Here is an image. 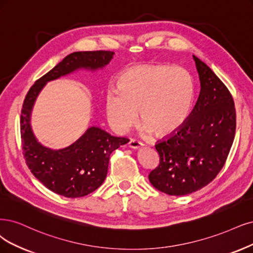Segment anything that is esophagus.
Listing matches in <instances>:
<instances>
[{"label":"esophagus","instance_id":"34e87169","mask_svg":"<svg viewBox=\"0 0 253 253\" xmlns=\"http://www.w3.org/2000/svg\"><path fill=\"white\" fill-rule=\"evenodd\" d=\"M144 145L141 143L136 141V139H130L129 141V147L131 149H139L141 147H143Z\"/></svg>","mask_w":253,"mask_h":253}]
</instances>
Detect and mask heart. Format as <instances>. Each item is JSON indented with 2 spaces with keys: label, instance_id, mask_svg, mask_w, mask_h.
Listing matches in <instances>:
<instances>
[{
  "label": "heart",
  "instance_id": "obj_1",
  "mask_svg": "<svg viewBox=\"0 0 253 253\" xmlns=\"http://www.w3.org/2000/svg\"><path fill=\"white\" fill-rule=\"evenodd\" d=\"M193 100V79L185 69L137 65L121 75L118 88L106 91V117L111 127L123 133L135 123L139 110L142 132L168 135L183 126Z\"/></svg>",
  "mask_w": 253,
  "mask_h": 253
}]
</instances>
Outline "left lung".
<instances>
[{
  "label": "left lung",
  "mask_w": 253,
  "mask_h": 253,
  "mask_svg": "<svg viewBox=\"0 0 253 253\" xmlns=\"http://www.w3.org/2000/svg\"><path fill=\"white\" fill-rule=\"evenodd\" d=\"M199 80L197 103L183 126L155 145L160 165L149 174L155 189L183 196L208 185L225 164L236 133L235 102L209 65L193 55Z\"/></svg>",
  "instance_id": "1"
}]
</instances>
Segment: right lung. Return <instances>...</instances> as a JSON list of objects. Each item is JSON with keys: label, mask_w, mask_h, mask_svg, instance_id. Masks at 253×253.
Returning <instances> with one entry per match:
<instances>
[{"label": "right lung", "mask_w": 253, "mask_h": 253, "mask_svg": "<svg viewBox=\"0 0 253 253\" xmlns=\"http://www.w3.org/2000/svg\"><path fill=\"white\" fill-rule=\"evenodd\" d=\"M114 52H74L37 80L28 91L21 115L24 157L32 174L46 189L68 198L86 196L105 180L109 156L128 138L117 137L97 126L86 129L76 142L62 149H51L39 142L31 126L35 101L45 84L79 70L96 72L114 58Z\"/></svg>", "instance_id": "add662e5"}]
</instances>
